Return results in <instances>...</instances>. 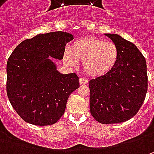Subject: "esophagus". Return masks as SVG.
I'll return each mask as SVG.
<instances>
[{
	"mask_svg": "<svg viewBox=\"0 0 154 154\" xmlns=\"http://www.w3.org/2000/svg\"><path fill=\"white\" fill-rule=\"evenodd\" d=\"M80 85H86V84H88V80L81 77V78H80Z\"/></svg>",
	"mask_w": 154,
	"mask_h": 154,
	"instance_id": "34e87169",
	"label": "esophagus"
}]
</instances>
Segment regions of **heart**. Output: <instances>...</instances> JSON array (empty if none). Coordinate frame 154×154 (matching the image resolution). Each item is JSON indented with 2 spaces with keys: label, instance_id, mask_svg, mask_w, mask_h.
<instances>
[{
  "label": "heart",
  "instance_id": "1",
  "mask_svg": "<svg viewBox=\"0 0 154 154\" xmlns=\"http://www.w3.org/2000/svg\"><path fill=\"white\" fill-rule=\"evenodd\" d=\"M118 58L119 50L113 42L91 36L75 40L70 45V51L63 53V60L67 64L75 67L79 62H83L84 72L92 77L109 73Z\"/></svg>",
  "mask_w": 154,
  "mask_h": 154
}]
</instances>
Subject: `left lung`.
<instances>
[{"label": "left lung", "mask_w": 154, "mask_h": 154, "mask_svg": "<svg viewBox=\"0 0 154 154\" xmlns=\"http://www.w3.org/2000/svg\"><path fill=\"white\" fill-rule=\"evenodd\" d=\"M119 50V58L108 74L89 81L90 112L103 124L128 121L140 109L147 92L145 57L131 42L117 34H105Z\"/></svg>", "instance_id": "obj_1"}]
</instances>
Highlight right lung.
I'll list each match as a JSON object with an SVG mask.
<instances>
[{
  "instance_id": "right-lung-1",
  "label": "right lung",
  "mask_w": 154,
  "mask_h": 154,
  "mask_svg": "<svg viewBox=\"0 0 154 154\" xmlns=\"http://www.w3.org/2000/svg\"><path fill=\"white\" fill-rule=\"evenodd\" d=\"M74 38L63 32L39 34L21 42L7 63V94L21 118L37 126L56 123L65 112L69 95L79 86L76 74H62L49 57L63 58Z\"/></svg>"
}]
</instances>
